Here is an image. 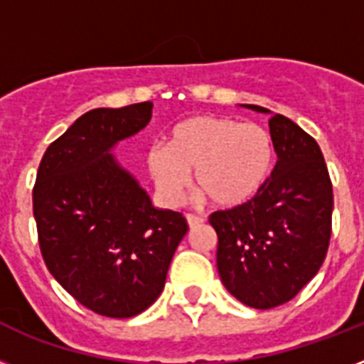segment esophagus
I'll return each instance as SVG.
<instances>
[{"label":"esophagus","mask_w":364,"mask_h":364,"mask_svg":"<svg viewBox=\"0 0 364 364\" xmlns=\"http://www.w3.org/2000/svg\"><path fill=\"white\" fill-rule=\"evenodd\" d=\"M187 223H188V227L194 228V227H198V225H202V223H204V217H198V215H193V213H187Z\"/></svg>","instance_id":"esophagus-1"}]
</instances>
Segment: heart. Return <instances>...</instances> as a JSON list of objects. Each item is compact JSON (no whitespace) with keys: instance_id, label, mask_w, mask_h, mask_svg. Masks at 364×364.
Wrapping results in <instances>:
<instances>
[{"instance_id":"heart-1","label":"heart","mask_w":364,"mask_h":364,"mask_svg":"<svg viewBox=\"0 0 364 364\" xmlns=\"http://www.w3.org/2000/svg\"><path fill=\"white\" fill-rule=\"evenodd\" d=\"M274 164V139L257 122L232 117L198 115L176 124L166 147L153 145L145 166L166 204L181 202L194 171V185L221 208H236L253 198Z\"/></svg>"}]
</instances>
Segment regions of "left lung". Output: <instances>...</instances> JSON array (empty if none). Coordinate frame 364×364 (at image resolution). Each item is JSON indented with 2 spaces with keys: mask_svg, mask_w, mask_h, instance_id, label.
<instances>
[{
  "mask_svg": "<svg viewBox=\"0 0 364 364\" xmlns=\"http://www.w3.org/2000/svg\"><path fill=\"white\" fill-rule=\"evenodd\" d=\"M268 124L277 153L270 177L249 202L210 215L223 285L257 310L285 304L316 276L331 242L334 204L316 139L283 115Z\"/></svg>",
  "mask_w": 364,
  "mask_h": 364,
  "instance_id": "8db88e82",
  "label": "left lung"
}]
</instances>
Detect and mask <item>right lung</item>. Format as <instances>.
Instances as JSON below:
<instances>
[{
	"instance_id": "obj_1",
	"label": "right lung",
	"mask_w": 364,
	"mask_h": 364,
	"mask_svg": "<svg viewBox=\"0 0 364 364\" xmlns=\"http://www.w3.org/2000/svg\"><path fill=\"white\" fill-rule=\"evenodd\" d=\"M151 102L100 107L48 145L33 187V217L48 272L85 308L126 319L159 299L188 225L154 208L111 149L143 130Z\"/></svg>"
}]
</instances>
